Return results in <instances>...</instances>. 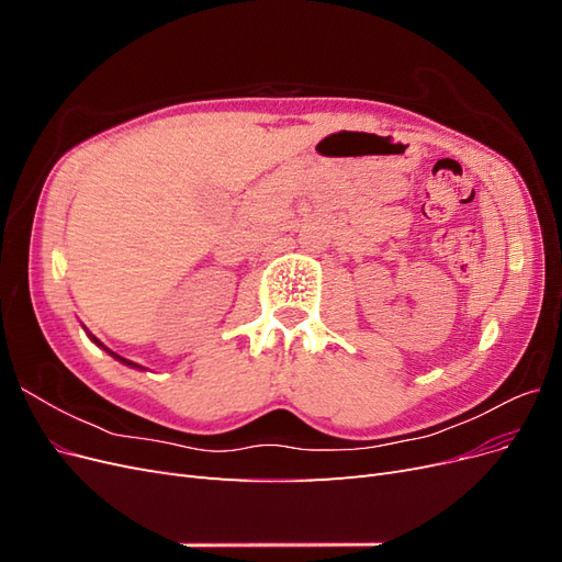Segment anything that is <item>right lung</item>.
<instances>
[{
    "label": "right lung",
    "instance_id": "1",
    "mask_svg": "<svg viewBox=\"0 0 562 562\" xmlns=\"http://www.w3.org/2000/svg\"><path fill=\"white\" fill-rule=\"evenodd\" d=\"M93 342H95L98 347H103V345H100V342H98V339H95V337H93ZM108 351H110V349H108ZM110 353H112V351H110ZM112 356H114V359H116V361H122V363H126V366H133V368H140V366H135V363H131V361L122 359V356H116V353H112Z\"/></svg>",
    "mask_w": 562,
    "mask_h": 562
}]
</instances>
